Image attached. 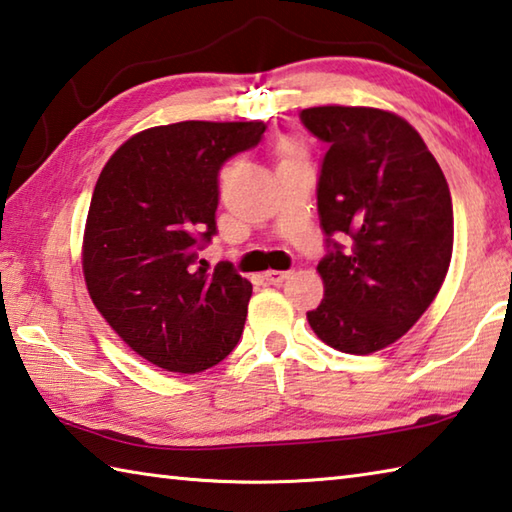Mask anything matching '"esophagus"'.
Wrapping results in <instances>:
<instances>
[{
    "label": "esophagus",
    "instance_id": "1",
    "mask_svg": "<svg viewBox=\"0 0 512 512\" xmlns=\"http://www.w3.org/2000/svg\"><path fill=\"white\" fill-rule=\"evenodd\" d=\"M288 279H290V272H276V270L265 272V281L272 285H283Z\"/></svg>",
    "mask_w": 512,
    "mask_h": 512
}]
</instances>
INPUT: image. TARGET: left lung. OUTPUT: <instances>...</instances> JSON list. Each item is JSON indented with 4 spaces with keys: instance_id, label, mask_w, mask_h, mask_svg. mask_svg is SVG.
<instances>
[{
    "instance_id": "8db88e82",
    "label": "left lung",
    "mask_w": 512,
    "mask_h": 512,
    "mask_svg": "<svg viewBox=\"0 0 512 512\" xmlns=\"http://www.w3.org/2000/svg\"><path fill=\"white\" fill-rule=\"evenodd\" d=\"M301 123L328 146L317 182L328 247L317 265L324 299L308 324L342 353L382 351L423 317L445 281L454 245L450 186L398 114L324 105L303 110Z\"/></svg>"
}]
</instances>
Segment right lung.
I'll use <instances>...</instances> for the list:
<instances>
[{
  "label": "right lung",
  "mask_w": 512,
  "mask_h": 512,
  "mask_svg": "<svg viewBox=\"0 0 512 512\" xmlns=\"http://www.w3.org/2000/svg\"><path fill=\"white\" fill-rule=\"evenodd\" d=\"M263 132V121L157 125L125 141L101 170L83 238L89 297L159 369H211L242 335L251 283L231 263L213 274L195 263L218 233L222 164Z\"/></svg>",
  "instance_id": "obj_1"
}]
</instances>
